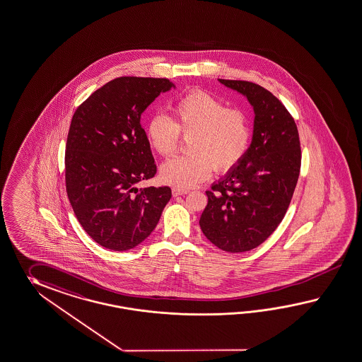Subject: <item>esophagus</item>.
Listing matches in <instances>:
<instances>
[{"instance_id": "obj_1", "label": "esophagus", "mask_w": 362, "mask_h": 362, "mask_svg": "<svg viewBox=\"0 0 362 362\" xmlns=\"http://www.w3.org/2000/svg\"><path fill=\"white\" fill-rule=\"evenodd\" d=\"M188 194V189H180V188H173V194L174 196H180V194Z\"/></svg>"}]
</instances>
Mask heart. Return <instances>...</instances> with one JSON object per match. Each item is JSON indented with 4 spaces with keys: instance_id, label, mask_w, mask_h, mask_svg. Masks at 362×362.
Returning <instances> with one entry per match:
<instances>
[{
    "instance_id": "b5f03b06",
    "label": "heart",
    "mask_w": 362,
    "mask_h": 362,
    "mask_svg": "<svg viewBox=\"0 0 362 362\" xmlns=\"http://www.w3.org/2000/svg\"><path fill=\"white\" fill-rule=\"evenodd\" d=\"M173 120L157 115L150 119L146 134L160 156L175 153L180 133L189 139L191 154L168 159L160 177L180 189H189L211 177L213 168L228 173L246 157L252 141V123L246 110L229 107L220 98L194 90L171 106Z\"/></svg>"
}]
</instances>
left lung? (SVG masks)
<instances>
[{"instance_id": "left-lung-1", "label": "left lung", "mask_w": 362, "mask_h": 362, "mask_svg": "<svg viewBox=\"0 0 362 362\" xmlns=\"http://www.w3.org/2000/svg\"><path fill=\"white\" fill-rule=\"evenodd\" d=\"M218 81L254 107V134L243 160L206 191L199 223L214 246L235 254L262 245L288 211L300 177V136L271 91L248 81Z\"/></svg>"}]
</instances>
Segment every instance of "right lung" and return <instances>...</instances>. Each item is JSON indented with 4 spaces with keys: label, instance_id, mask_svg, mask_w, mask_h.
I'll list each match as a JSON object with an SVG mask.
<instances>
[{
    "label": "right lung",
    "instance_id": "right-lung-1",
    "mask_svg": "<svg viewBox=\"0 0 362 362\" xmlns=\"http://www.w3.org/2000/svg\"><path fill=\"white\" fill-rule=\"evenodd\" d=\"M171 88L168 78L119 77L94 91L71 117L66 194L81 226L108 250L139 246L171 199L170 187H136L157 173L142 112Z\"/></svg>",
    "mask_w": 362,
    "mask_h": 362
}]
</instances>
